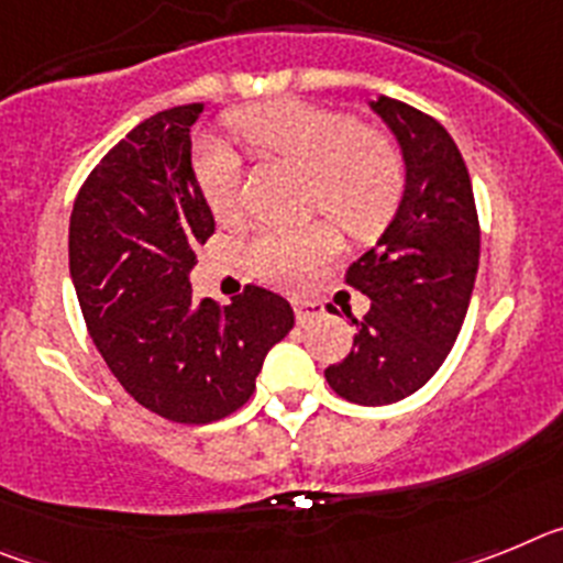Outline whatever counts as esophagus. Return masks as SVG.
Listing matches in <instances>:
<instances>
[{
  "label": "esophagus",
  "mask_w": 563,
  "mask_h": 563,
  "mask_svg": "<svg viewBox=\"0 0 563 563\" xmlns=\"http://www.w3.org/2000/svg\"><path fill=\"white\" fill-rule=\"evenodd\" d=\"M292 310H296L298 321H301V324H307V321H312V318L321 316V312H324V307L318 305V301H307V298H292Z\"/></svg>",
  "instance_id": "esophagus-1"
}]
</instances>
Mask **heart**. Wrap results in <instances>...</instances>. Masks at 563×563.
Listing matches in <instances>:
<instances>
[{
  "label": "heart",
  "instance_id": "b5f03b06",
  "mask_svg": "<svg viewBox=\"0 0 563 563\" xmlns=\"http://www.w3.org/2000/svg\"><path fill=\"white\" fill-rule=\"evenodd\" d=\"M233 132L262 163L305 174L307 211L327 213L352 239H372L389 225L402 200L406 172L391 137L355 118L316 103L278 98L239 109L228 118ZM197 183L213 217L222 222L242 213V163L233 152L202 143L197 148ZM341 247L324 220L290 231L258 233L247 247V265L278 287L307 285Z\"/></svg>",
  "mask_w": 563,
  "mask_h": 563
}]
</instances>
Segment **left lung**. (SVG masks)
I'll return each mask as SVG.
<instances>
[{
    "mask_svg": "<svg viewBox=\"0 0 563 563\" xmlns=\"http://www.w3.org/2000/svg\"><path fill=\"white\" fill-rule=\"evenodd\" d=\"M406 161L395 220L346 271L369 298L352 352L327 366L338 397L386 406L415 395L449 357L479 271V217L460 148L431 114L380 96L372 101Z\"/></svg>",
    "mask_w": 563,
    "mask_h": 563,
    "instance_id": "obj_1",
    "label": "left lung"
}]
</instances>
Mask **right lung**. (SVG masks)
<instances>
[{"label": "right lung", "instance_id": "1", "mask_svg": "<svg viewBox=\"0 0 563 563\" xmlns=\"http://www.w3.org/2000/svg\"><path fill=\"white\" fill-rule=\"evenodd\" d=\"M200 114L186 103L137 123L89 172L69 217V276L98 352L134 400L186 426L242 409L292 330L290 305L265 287L225 307L191 296L194 247L213 233L191 168Z\"/></svg>", "mask_w": 563, "mask_h": 563}]
</instances>
